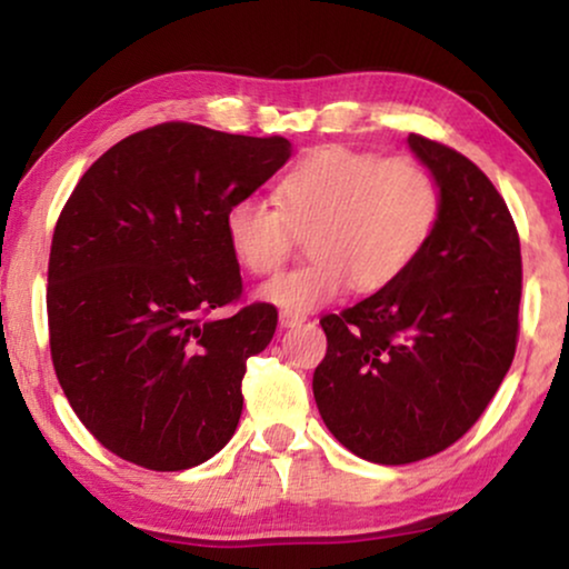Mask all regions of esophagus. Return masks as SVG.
<instances>
[{"label":"esophagus","mask_w":569,"mask_h":569,"mask_svg":"<svg viewBox=\"0 0 569 569\" xmlns=\"http://www.w3.org/2000/svg\"><path fill=\"white\" fill-rule=\"evenodd\" d=\"M308 321L306 313H295V310H282L279 313V323H282V329H295V326H302Z\"/></svg>","instance_id":"obj_1"}]
</instances>
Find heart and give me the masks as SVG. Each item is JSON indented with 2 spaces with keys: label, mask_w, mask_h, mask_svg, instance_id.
<instances>
[{
  "label": "heart",
  "mask_w": 569,
  "mask_h": 569,
  "mask_svg": "<svg viewBox=\"0 0 569 569\" xmlns=\"http://www.w3.org/2000/svg\"><path fill=\"white\" fill-rule=\"evenodd\" d=\"M277 203L232 201L230 251L253 274H271L292 256L298 232H310L313 261L269 279L259 295L279 308L313 310L352 284L378 292L399 282L438 228L440 189L419 160L329 144L287 170Z\"/></svg>",
  "instance_id": "1"
}]
</instances>
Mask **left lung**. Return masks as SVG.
I'll return each mask as SVG.
<instances>
[{
	"label": "left lung",
	"instance_id": "left-lung-1",
	"mask_svg": "<svg viewBox=\"0 0 569 569\" xmlns=\"http://www.w3.org/2000/svg\"><path fill=\"white\" fill-rule=\"evenodd\" d=\"M440 186V217L415 267L386 290L321 318L313 372L323 422L372 463L430 458L471 430L518 345L523 261L495 183L453 147L409 134Z\"/></svg>",
	"mask_w": 569,
	"mask_h": 569
}]
</instances>
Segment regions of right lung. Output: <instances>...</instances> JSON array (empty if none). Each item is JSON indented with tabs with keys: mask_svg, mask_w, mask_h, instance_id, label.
I'll return each mask as SVG.
<instances>
[{
	"mask_svg": "<svg viewBox=\"0 0 569 569\" xmlns=\"http://www.w3.org/2000/svg\"><path fill=\"white\" fill-rule=\"evenodd\" d=\"M284 137L166 121L84 170L49 256V345L59 386L100 446L152 471L212 458L243 411L246 360L277 308L243 300L224 214L290 160Z\"/></svg>",
	"mask_w": 569,
	"mask_h": 569,
	"instance_id": "obj_1",
	"label": "right lung"
}]
</instances>
